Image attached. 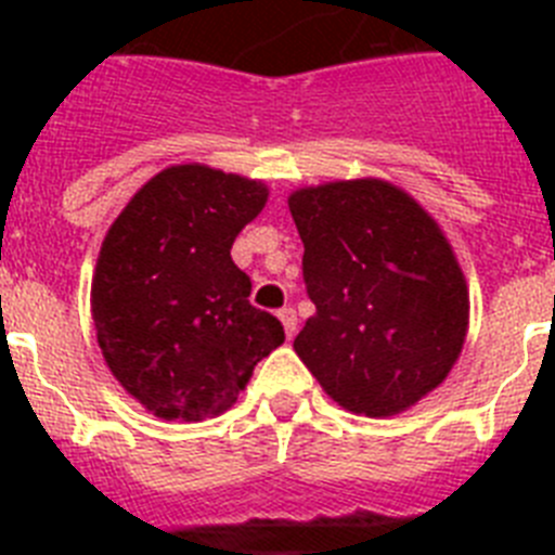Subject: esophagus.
Masks as SVG:
<instances>
[{
    "instance_id": "obj_1",
    "label": "esophagus",
    "mask_w": 555,
    "mask_h": 555,
    "mask_svg": "<svg viewBox=\"0 0 555 555\" xmlns=\"http://www.w3.org/2000/svg\"><path fill=\"white\" fill-rule=\"evenodd\" d=\"M278 320L283 322V331H286L288 338L297 333V313H294V308H281V311H278Z\"/></svg>"
}]
</instances>
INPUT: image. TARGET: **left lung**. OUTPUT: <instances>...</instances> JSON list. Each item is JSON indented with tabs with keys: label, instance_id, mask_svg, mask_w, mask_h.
Segmentation results:
<instances>
[{
	"label": "left lung",
	"instance_id": "8db88e82",
	"mask_svg": "<svg viewBox=\"0 0 555 555\" xmlns=\"http://www.w3.org/2000/svg\"><path fill=\"white\" fill-rule=\"evenodd\" d=\"M288 210L317 306L294 352L341 409L409 411L450 375L469 327V288L442 228L377 178L297 189Z\"/></svg>",
	"mask_w": 555,
	"mask_h": 555
}]
</instances>
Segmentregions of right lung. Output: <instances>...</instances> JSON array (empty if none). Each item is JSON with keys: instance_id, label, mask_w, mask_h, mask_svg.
<instances>
[{"instance_id": "1", "label": "right lung", "mask_w": 555, "mask_h": 555, "mask_svg": "<svg viewBox=\"0 0 555 555\" xmlns=\"http://www.w3.org/2000/svg\"><path fill=\"white\" fill-rule=\"evenodd\" d=\"M261 180L180 164L146 180L107 230L91 317L107 370L160 420L199 423L238 400L283 325L249 306L235 235L263 210Z\"/></svg>"}]
</instances>
